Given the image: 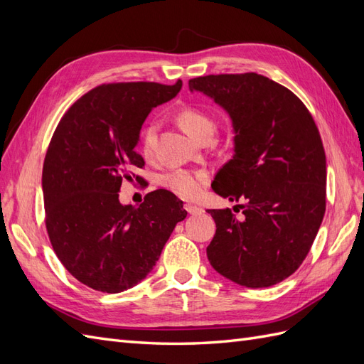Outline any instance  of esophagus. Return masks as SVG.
<instances>
[{
    "label": "esophagus",
    "instance_id": "obj_1",
    "mask_svg": "<svg viewBox=\"0 0 364 364\" xmlns=\"http://www.w3.org/2000/svg\"><path fill=\"white\" fill-rule=\"evenodd\" d=\"M185 209H186V213H188V214H193V215H196V214H202V213H203V209H202L200 206L193 205V203H186V205H185Z\"/></svg>",
    "mask_w": 364,
    "mask_h": 364
}]
</instances>
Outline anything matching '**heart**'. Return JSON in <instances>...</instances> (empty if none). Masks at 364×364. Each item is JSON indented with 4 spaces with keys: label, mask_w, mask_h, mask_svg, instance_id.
Masks as SVG:
<instances>
[{
    "label": "heart",
    "mask_w": 364,
    "mask_h": 364,
    "mask_svg": "<svg viewBox=\"0 0 364 364\" xmlns=\"http://www.w3.org/2000/svg\"><path fill=\"white\" fill-rule=\"evenodd\" d=\"M179 124L185 129L186 134H190L196 139H202L206 135L214 134L215 121L213 117L206 114L202 109L196 106H183L178 112ZM158 121L150 123L141 132V149L144 156H151L156 149L158 141ZM208 181V173L202 170H188V168H176L164 176V185L173 193L182 197H194L200 193L202 186Z\"/></svg>",
    "instance_id": "obj_1"
}]
</instances>
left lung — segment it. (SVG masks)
Listing matches in <instances>:
<instances>
[{
	"label": "left lung",
	"instance_id": "obj_1",
	"mask_svg": "<svg viewBox=\"0 0 364 364\" xmlns=\"http://www.w3.org/2000/svg\"><path fill=\"white\" fill-rule=\"evenodd\" d=\"M222 106L235 130L234 156L213 190L244 209H208L215 235L211 266L250 289L293 274L311 249L326 208V158L306 106L287 87L257 73L211 74L188 82Z\"/></svg>",
	"mask_w": 364,
	"mask_h": 364
}]
</instances>
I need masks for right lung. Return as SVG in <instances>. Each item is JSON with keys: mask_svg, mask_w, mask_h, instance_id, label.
<instances>
[{"mask_svg": "<svg viewBox=\"0 0 364 364\" xmlns=\"http://www.w3.org/2000/svg\"><path fill=\"white\" fill-rule=\"evenodd\" d=\"M182 80L105 83L60 118L42 168L46 228L58 258L97 291L134 287L155 267L174 226L186 217L167 190L147 193L138 208L121 205V183L142 182L135 150L151 107L178 95Z\"/></svg>", "mask_w": 364, "mask_h": 364, "instance_id": "add662e5", "label": "right lung"}]
</instances>
